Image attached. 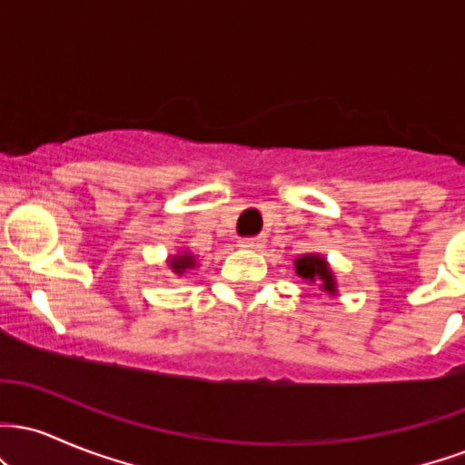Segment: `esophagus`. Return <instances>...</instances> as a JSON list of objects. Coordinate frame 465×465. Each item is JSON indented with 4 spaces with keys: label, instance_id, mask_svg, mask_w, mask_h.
Returning a JSON list of instances; mask_svg holds the SVG:
<instances>
[{
    "label": "esophagus",
    "instance_id": "esophagus-1",
    "mask_svg": "<svg viewBox=\"0 0 465 465\" xmlns=\"http://www.w3.org/2000/svg\"><path fill=\"white\" fill-rule=\"evenodd\" d=\"M238 244H240V247H242V249L260 251V249L264 247V240H262V238H242Z\"/></svg>",
    "mask_w": 465,
    "mask_h": 465
}]
</instances>
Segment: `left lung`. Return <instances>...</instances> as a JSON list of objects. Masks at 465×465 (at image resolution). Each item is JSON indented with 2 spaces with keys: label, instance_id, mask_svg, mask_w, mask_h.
Segmentation results:
<instances>
[{
  "label": "left lung",
  "instance_id": "left-lung-1",
  "mask_svg": "<svg viewBox=\"0 0 465 465\" xmlns=\"http://www.w3.org/2000/svg\"><path fill=\"white\" fill-rule=\"evenodd\" d=\"M295 273L302 277V282L317 286L325 295H339V284H336L332 266L322 253H303L300 258H295Z\"/></svg>",
  "mask_w": 465,
  "mask_h": 465
}]
</instances>
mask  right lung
<instances>
[{
	"mask_svg": "<svg viewBox=\"0 0 465 465\" xmlns=\"http://www.w3.org/2000/svg\"><path fill=\"white\" fill-rule=\"evenodd\" d=\"M165 262H168V269L173 271V275L183 277L188 271L199 266V258H196L190 249H181V251H177V253L168 255V260H165Z\"/></svg>",
	"mask_w": 465,
	"mask_h": 465,
	"instance_id": "1",
	"label": "right lung"
}]
</instances>
